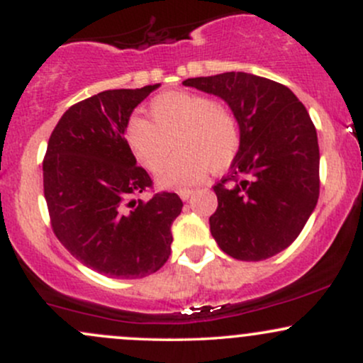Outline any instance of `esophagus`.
<instances>
[{
	"label": "esophagus",
	"mask_w": 363,
	"mask_h": 363,
	"mask_svg": "<svg viewBox=\"0 0 363 363\" xmlns=\"http://www.w3.org/2000/svg\"><path fill=\"white\" fill-rule=\"evenodd\" d=\"M193 194H194L193 189H181V191H179V196H181L182 201H187V199H189Z\"/></svg>",
	"instance_id": "34e87169"
}]
</instances>
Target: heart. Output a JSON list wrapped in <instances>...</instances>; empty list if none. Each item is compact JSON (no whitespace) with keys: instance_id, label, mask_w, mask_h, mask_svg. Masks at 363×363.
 Masks as SVG:
<instances>
[{"instance_id":"obj_1","label":"heart","mask_w":363,"mask_h":363,"mask_svg":"<svg viewBox=\"0 0 363 363\" xmlns=\"http://www.w3.org/2000/svg\"><path fill=\"white\" fill-rule=\"evenodd\" d=\"M150 118L131 116L124 126V140L135 160L150 174L165 167L176 140L177 155L157 181L162 189L198 184L210 169H227L240 150V126L234 111L208 95L162 94L150 102Z\"/></svg>"}]
</instances>
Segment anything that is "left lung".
<instances>
[{"instance_id": "1", "label": "left lung", "mask_w": 363, "mask_h": 363, "mask_svg": "<svg viewBox=\"0 0 363 363\" xmlns=\"http://www.w3.org/2000/svg\"><path fill=\"white\" fill-rule=\"evenodd\" d=\"M222 97L239 119L240 150L216 182L210 230L223 252L262 261L297 239L319 198L318 133L303 104L281 83L242 72L187 78Z\"/></svg>"}]
</instances>
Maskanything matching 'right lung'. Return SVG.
Segmentation results:
<instances>
[{
  "label": "right lung",
  "instance_id": "1",
  "mask_svg": "<svg viewBox=\"0 0 363 363\" xmlns=\"http://www.w3.org/2000/svg\"><path fill=\"white\" fill-rule=\"evenodd\" d=\"M157 85L106 90L74 104L49 138L44 196L57 240L82 264L109 278H143L170 256V225L181 215L176 193L153 189L124 140L135 107Z\"/></svg>",
  "mask_w": 363,
  "mask_h": 363
}]
</instances>
